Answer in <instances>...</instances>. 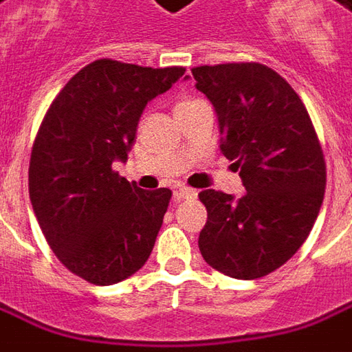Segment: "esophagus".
<instances>
[{"label": "esophagus", "instance_id": "obj_1", "mask_svg": "<svg viewBox=\"0 0 352 352\" xmlns=\"http://www.w3.org/2000/svg\"><path fill=\"white\" fill-rule=\"evenodd\" d=\"M198 192L192 190V188H188V186H177L175 188V200H195Z\"/></svg>", "mask_w": 352, "mask_h": 352}]
</instances>
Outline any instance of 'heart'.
I'll list each match as a JSON object with an SVG mask.
<instances>
[{"label":"heart","mask_w":352,"mask_h":352,"mask_svg":"<svg viewBox=\"0 0 352 352\" xmlns=\"http://www.w3.org/2000/svg\"><path fill=\"white\" fill-rule=\"evenodd\" d=\"M192 102H196V100H183V102H179V104H177L175 109H179V107H185V106H188V104H192Z\"/></svg>","instance_id":"b5f03b06"}]
</instances>
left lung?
<instances>
[{
	"label": "left lung",
	"mask_w": 352,
	"mask_h": 352,
	"mask_svg": "<svg viewBox=\"0 0 352 352\" xmlns=\"http://www.w3.org/2000/svg\"><path fill=\"white\" fill-rule=\"evenodd\" d=\"M192 76L216 109L219 150L246 190L241 198L214 188L198 195L208 210L198 248L226 276L264 277L307 241L324 202L316 131L298 94L270 67L204 65Z\"/></svg>",
	"instance_id": "obj_1"
}]
</instances>
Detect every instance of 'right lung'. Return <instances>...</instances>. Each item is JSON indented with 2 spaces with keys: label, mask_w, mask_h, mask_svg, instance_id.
<instances>
[{
  "label": "right lung",
  "mask_w": 352,
  "mask_h": 352,
  "mask_svg": "<svg viewBox=\"0 0 352 352\" xmlns=\"http://www.w3.org/2000/svg\"><path fill=\"white\" fill-rule=\"evenodd\" d=\"M183 75V67L98 59L63 86L40 125L30 202L56 256L88 283L123 281L154 248L171 190H142L111 164L126 162L146 104Z\"/></svg>",
  "instance_id": "right-lung-1"
}]
</instances>
